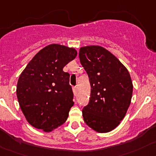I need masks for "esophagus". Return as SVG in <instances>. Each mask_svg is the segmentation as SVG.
<instances>
[{"instance_id":"34e87169","label":"esophagus","mask_w":156,"mask_h":156,"mask_svg":"<svg viewBox=\"0 0 156 156\" xmlns=\"http://www.w3.org/2000/svg\"><path fill=\"white\" fill-rule=\"evenodd\" d=\"M73 91L74 95H76V94H77V87H73Z\"/></svg>"}]
</instances>
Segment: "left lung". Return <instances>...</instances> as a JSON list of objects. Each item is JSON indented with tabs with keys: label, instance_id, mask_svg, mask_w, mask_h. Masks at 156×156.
Returning a JSON list of instances; mask_svg holds the SVG:
<instances>
[{
	"label": "left lung",
	"instance_id": "1",
	"mask_svg": "<svg viewBox=\"0 0 156 156\" xmlns=\"http://www.w3.org/2000/svg\"><path fill=\"white\" fill-rule=\"evenodd\" d=\"M79 56L91 87L83 118L97 132H109L120 125L130 106L133 92L131 76L121 61L102 46L81 47Z\"/></svg>",
	"mask_w": 156,
	"mask_h": 156
}]
</instances>
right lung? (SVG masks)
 Wrapping results in <instances>:
<instances>
[{"label":"right lung","instance_id":"right-lung-1","mask_svg":"<svg viewBox=\"0 0 156 156\" xmlns=\"http://www.w3.org/2000/svg\"><path fill=\"white\" fill-rule=\"evenodd\" d=\"M74 48L51 44L28 63L17 84V98L31 126L50 132L66 122L73 106L69 73L63 68L76 57Z\"/></svg>","mask_w":156,"mask_h":156}]
</instances>
